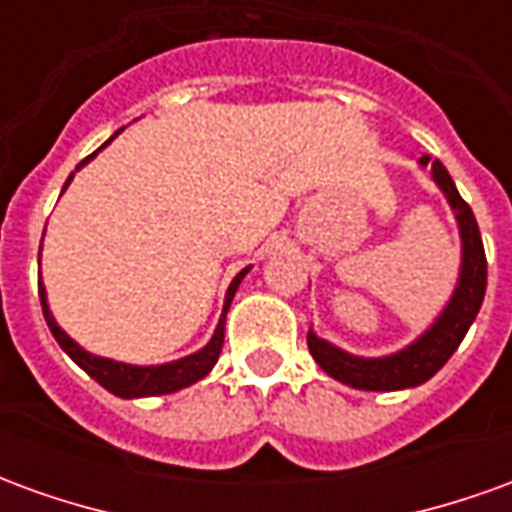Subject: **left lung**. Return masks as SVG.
Instances as JSON below:
<instances>
[{
	"label": "left lung",
	"instance_id": "obj_1",
	"mask_svg": "<svg viewBox=\"0 0 512 512\" xmlns=\"http://www.w3.org/2000/svg\"><path fill=\"white\" fill-rule=\"evenodd\" d=\"M419 167H430V178L450 205L455 224H458V238H461L458 282H455L447 304L441 307V312L425 332L417 334L403 348L384 356L351 354L340 345L318 337L312 329L307 332L310 354L321 365L323 373L340 384L365 389V392H397V389H414V386L425 384L458 351V345L483 307L488 266H485L483 238H480V227H477L472 208L463 202L450 172L444 169L441 161L428 164V156H422Z\"/></svg>",
	"mask_w": 512,
	"mask_h": 512
}]
</instances>
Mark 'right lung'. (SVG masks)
Returning <instances> with one entry per match:
<instances>
[{
	"mask_svg": "<svg viewBox=\"0 0 512 512\" xmlns=\"http://www.w3.org/2000/svg\"><path fill=\"white\" fill-rule=\"evenodd\" d=\"M120 131H123V128H120ZM120 131H115V134L109 136L104 145L95 150L93 156L84 158L82 164L76 167V172H79L82 167H87V164H90V161H93V158L98 156V153H101L106 145H112V139H115ZM76 172H71V175H68L65 186H62V194H65V189L71 186V180ZM43 235H46V230H43ZM40 249H43V246H40ZM38 263H40V255H38ZM249 268L252 266L241 268V271H238V274L233 277V282H230L227 293H224L222 318H219V323H216L211 340L202 345L200 351H194V354H189V356H180V359H172V362H164V365H128V362H117V359H109V356L90 354V351L76 343L71 334L65 332L60 323H57V318L51 315L49 296H46V285H43V279H40V274H38L40 307H43V318H46V323H49L51 334H54V340L60 343L62 351L71 356L73 362L82 367L87 376L95 378V381L104 386V389H109L112 395L123 397V400H134V397L172 395V392H178V389H186V386L197 384L200 378H205L213 370L216 359H219V354H222L224 321H227L230 301H233L238 285H241L246 274H249Z\"/></svg>",
	"mask_w": 512,
	"mask_h": 512,
	"instance_id": "add662e5",
	"label": "right lung"
}]
</instances>
